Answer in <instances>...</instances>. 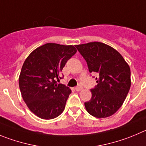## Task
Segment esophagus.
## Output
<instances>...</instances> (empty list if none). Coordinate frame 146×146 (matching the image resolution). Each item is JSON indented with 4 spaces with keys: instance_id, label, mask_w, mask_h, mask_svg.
Segmentation results:
<instances>
[{
    "instance_id": "obj_1",
    "label": "esophagus",
    "mask_w": 146,
    "mask_h": 146,
    "mask_svg": "<svg viewBox=\"0 0 146 146\" xmlns=\"http://www.w3.org/2000/svg\"><path fill=\"white\" fill-rule=\"evenodd\" d=\"M76 91H77V92H80V91H81V90L83 89V87L81 86H78L77 87H76Z\"/></svg>"
}]
</instances>
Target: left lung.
<instances>
[{
    "label": "left lung",
    "instance_id": "8db88e82",
    "mask_svg": "<svg viewBox=\"0 0 146 146\" xmlns=\"http://www.w3.org/2000/svg\"><path fill=\"white\" fill-rule=\"evenodd\" d=\"M86 61L90 73H96L97 85L84 103L87 111L97 118L116 112L126 99L131 85L130 69L123 57L110 46L99 42L76 45Z\"/></svg>",
    "mask_w": 146,
    "mask_h": 146
}]
</instances>
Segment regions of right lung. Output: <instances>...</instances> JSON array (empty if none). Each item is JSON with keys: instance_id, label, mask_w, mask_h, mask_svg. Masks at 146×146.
Returning <instances> with one entry per match:
<instances>
[{"instance_id": "obj_1", "label": "right lung", "mask_w": 146, "mask_h": 146, "mask_svg": "<svg viewBox=\"0 0 146 146\" xmlns=\"http://www.w3.org/2000/svg\"><path fill=\"white\" fill-rule=\"evenodd\" d=\"M77 52L73 45L47 43L35 49L23 64L19 79L28 108L41 119H51L63 111L71 90L58 84L67 61Z\"/></svg>"}]
</instances>
